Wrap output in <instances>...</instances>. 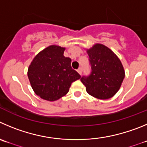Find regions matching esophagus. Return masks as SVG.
<instances>
[{"label": "esophagus", "mask_w": 147, "mask_h": 147, "mask_svg": "<svg viewBox=\"0 0 147 147\" xmlns=\"http://www.w3.org/2000/svg\"><path fill=\"white\" fill-rule=\"evenodd\" d=\"M82 70H83V69H82L81 67H80V68H79V69H78V72L79 74H80V75H81V74H82Z\"/></svg>", "instance_id": "esophagus-1"}]
</instances>
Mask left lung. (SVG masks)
Wrapping results in <instances>:
<instances>
[{
	"label": "left lung",
	"instance_id": "obj_1",
	"mask_svg": "<svg viewBox=\"0 0 147 147\" xmlns=\"http://www.w3.org/2000/svg\"><path fill=\"white\" fill-rule=\"evenodd\" d=\"M91 72L80 79L86 91L98 99H108L117 94L125 78V70L117 56L106 46L96 43L86 49Z\"/></svg>",
	"mask_w": 147,
	"mask_h": 147
}]
</instances>
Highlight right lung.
<instances>
[{"mask_svg": "<svg viewBox=\"0 0 147 147\" xmlns=\"http://www.w3.org/2000/svg\"><path fill=\"white\" fill-rule=\"evenodd\" d=\"M65 48L57 45L40 51L30 64L27 76L37 96L54 101L68 93L72 82L80 75L72 69L71 60L64 56Z\"/></svg>", "mask_w": 147, "mask_h": 147, "instance_id": "add662e5", "label": "right lung"}]
</instances>
